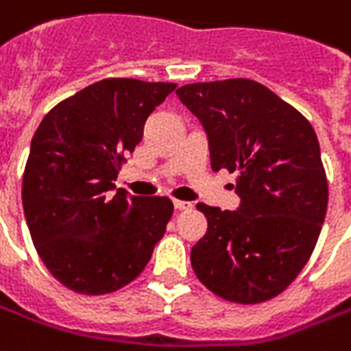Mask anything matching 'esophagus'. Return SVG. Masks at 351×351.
I'll use <instances>...</instances> for the list:
<instances>
[{
  "label": "esophagus",
  "mask_w": 351,
  "mask_h": 351,
  "mask_svg": "<svg viewBox=\"0 0 351 351\" xmlns=\"http://www.w3.org/2000/svg\"><path fill=\"white\" fill-rule=\"evenodd\" d=\"M173 204H175V208L178 212H184V210H190V208H192V204H190V202H184V199H175Z\"/></svg>",
  "instance_id": "34e87169"
}]
</instances>
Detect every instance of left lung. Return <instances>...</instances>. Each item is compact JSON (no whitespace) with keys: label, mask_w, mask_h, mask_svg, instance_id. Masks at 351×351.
Masks as SVG:
<instances>
[{"label":"left lung","mask_w":351,"mask_h":351,"mask_svg":"<svg viewBox=\"0 0 351 351\" xmlns=\"http://www.w3.org/2000/svg\"><path fill=\"white\" fill-rule=\"evenodd\" d=\"M176 95L208 134L212 169L237 175V212L198 204L208 231L192 247L198 280L252 305L280 295L311 258L328 206L319 139L291 104L252 79L190 83Z\"/></svg>","instance_id":"left-lung-1"}]
</instances>
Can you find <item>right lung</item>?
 I'll return each mask as SVG.
<instances>
[{
	"mask_svg": "<svg viewBox=\"0 0 351 351\" xmlns=\"http://www.w3.org/2000/svg\"><path fill=\"white\" fill-rule=\"evenodd\" d=\"M175 83L108 77L58 103L34 132L23 210L48 272L67 289L104 295L134 282L173 215L165 196H130L114 180L147 116Z\"/></svg>",
	"mask_w": 351,
	"mask_h": 351,
	"instance_id": "add662e5",
	"label": "right lung"
}]
</instances>
